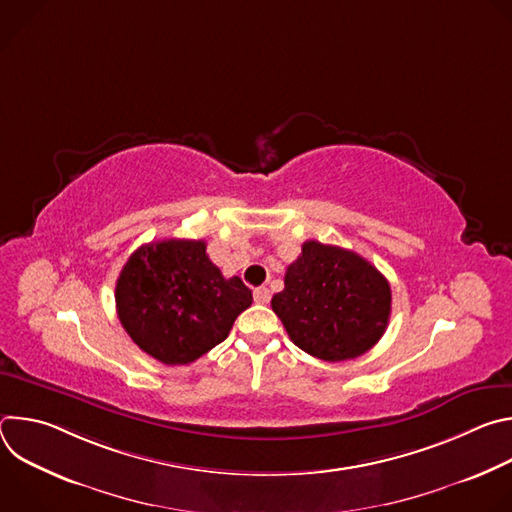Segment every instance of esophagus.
Instances as JSON below:
<instances>
[{"instance_id": "obj_1", "label": "esophagus", "mask_w": 512, "mask_h": 512, "mask_svg": "<svg viewBox=\"0 0 512 512\" xmlns=\"http://www.w3.org/2000/svg\"><path fill=\"white\" fill-rule=\"evenodd\" d=\"M253 298H255V302H257V304H269V300H271V291H269L267 287H257V289L253 291Z\"/></svg>"}]
</instances>
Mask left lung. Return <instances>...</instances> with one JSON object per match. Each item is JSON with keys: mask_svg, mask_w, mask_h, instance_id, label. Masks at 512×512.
<instances>
[{"mask_svg": "<svg viewBox=\"0 0 512 512\" xmlns=\"http://www.w3.org/2000/svg\"><path fill=\"white\" fill-rule=\"evenodd\" d=\"M283 281L271 308L291 342L320 360L356 358L387 330L391 285L354 251L306 241Z\"/></svg>", "mask_w": 512, "mask_h": 512, "instance_id": "8db88e82", "label": "left lung"}]
</instances>
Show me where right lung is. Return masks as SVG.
<instances>
[{"label": "right lung", "instance_id": "1", "mask_svg": "<svg viewBox=\"0 0 512 512\" xmlns=\"http://www.w3.org/2000/svg\"><path fill=\"white\" fill-rule=\"evenodd\" d=\"M117 316L131 340L156 360L188 364L221 344L253 304L241 277H225L204 241L141 245L115 285Z\"/></svg>", "mask_w": 512, "mask_h": 512}]
</instances>
